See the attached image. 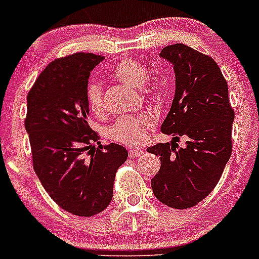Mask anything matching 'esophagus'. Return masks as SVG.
<instances>
[{
    "label": "esophagus",
    "mask_w": 259,
    "mask_h": 259,
    "mask_svg": "<svg viewBox=\"0 0 259 259\" xmlns=\"http://www.w3.org/2000/svg\"><path fill=\"white\" fill-rule=\"evenodd\" d=\"M140 155H143V150H140V149H130L129 150L130 158H138Z\"/></svg>",
    "instance_id": "1"
}]
</instances>
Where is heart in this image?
Listing matches in <instances>:
<instances>
[{
    "mask_svg": "<svg viewBox=\"0 0 259 259\" xmlns=\"http://www.w3.org/2000/svg\"><path fill=\"white\" fill-rule=\"evenodd\" d=\"M113 76L120 82L133 88L142 89L145 94H151L155 89L153 82H149V71L144 64L132 57L120 60L111 71ZM88 105L94 113L99 114L104 110L103 86L98 81H91L86 88ZM155 126V120L150 114L132 115L119 117L106 129V135L110 140L126 146L142 145L148 138L149 133Z\"/></svg>",
    "mask_w": 259,
    "mask_h": 259,
    "instance_id": "obj_1",
    "label": "heart"
}]
</instances>
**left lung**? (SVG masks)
Wrapping results in <instances>:
<instances>
[{
	"label": "left lung",
	"mask_w": 259,
	"mask_h": 259,
	"mask_svg": "<svg viewBox=\"0 0 259 259\" xmlns=\"http://www.w3.org/2000/svg\"><path fill=\"white\" fill-rule=\"evenodd\" d=\"M160 56L173 64L176 96L161 132L173 142L149 146L161 165L151 179L156 199L174 209H188L210 194L232 154V125L228 85L217 62L184 44L165 46ZM187 138L176 150L174 141Z\"/></svg>",
	"instance_id": "obj_1"
}]
</instances>
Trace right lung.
<instances>
[{
    "mask_svg": "<svg viewBox=\"0 0 259 259\" xmlns=\"http://www.w3.org/2000/svg\"><path fill=\"white\" fill-rule=\"evenodd\" d=\"M104 57L76 52L54 60L27 95L26 132L32 164L51 199L79 217L103 211L113 199L115 174L125 163L124 146L100 144L88 122L90 72Z\"/></svg>",
    "mask_w": 259,
    "mask_h": 259,
    "instance_id": "1",
    "label": "right lung"
}]
</instances>
